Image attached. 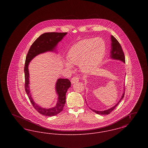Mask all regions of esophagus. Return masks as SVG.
Returning a JSON list of instances; mask_svg holds the SVG:
<instances>
[{
  "mask_svg": "<svg viewBox=\"0 0 148 148\" xmlns=\"http://www.w3.org/2000/svg\"><path fill=\"white\" fill-rule=\"evenodd\" d=\"M79 81V77H77V76H75V77H72L71 79V83L72 84L77 83Z\"/></svg>",
  "mask_w": 148,
  "mask_h": 148,
  "instance_id": "obj_1",
  "label": "esophagus"
}]
</instances>
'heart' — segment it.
I'll return each instance as SVG.
<instances>
[{
  "instance_id": "obj_1",
  "label": "heart",
  "mask_w": 148,
  "mask_h": 148,
  "mask_svg": "<svg viewBox=\"0 0 148 148\" xmlns=\"http://www.w3.org/2000/svg\"><path fill=\"white\" fill-rule=\"evenodd\" d=\"M106 46L101 38L83 40L71 48L68 53V62L65 64L68 68L71 65H79L85 73L93 70L100 63L104 56Z\"/></svg>"
}]
</instances>
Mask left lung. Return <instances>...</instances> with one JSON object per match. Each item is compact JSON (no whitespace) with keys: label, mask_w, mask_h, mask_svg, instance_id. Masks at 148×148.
<instances>
[{"label":"left lung","mask_w":148,"mask_h":148,"mask_svg":"<svg viewBox=\"0 0 148 148\" xmlns=\"http://www.w3.org/2000/svg\"><path fill=\"white\" fill-rule=\"evenodd\" d=\"M111 41H112V50H111V55H110L111 58L119 60L123 62L124 63H125V58L124 53L123 52V50L122 49V48H121L119 42L113 35H112V36H111ZM124 94H125V92L123 93V94L121 97V98L119 101V102L115 106L109 109H108V110H104V111H96V110H92V109H91L94 112H95L98 114L108 115L111 113L114 109H115L116 106L119 104L121 100L124 98Z\"/></svg>","instance_id":"8db88e82"}]
</instances>
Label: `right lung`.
<instances>
[{
    "instance_id": "right-lung-1",
    "label": "right lung",
    "mask_w": 148,
    "mask_h": 148,
    "mask_svg": "<svg viewBox=\"0 0 148 148\" xmlns=\"http://www.w3.org/2000/svg\"><path fill=\"white\" fill-rule=\"evenodd\" d=\"M67 33H45L39 36L32 44L26 56L24 66L25 74V90L29 99L39 113L45 116H51L56 115L63 110L65 103L66 92L71 86V83L68 79H59L56 83V91L58 95V100L55 107L50 109H45L37 105L33 101L29 89V75L28 65L29 62L37 55L48 51H53L57 44L59 42Z\"/></svg>"
}]
</instances>
